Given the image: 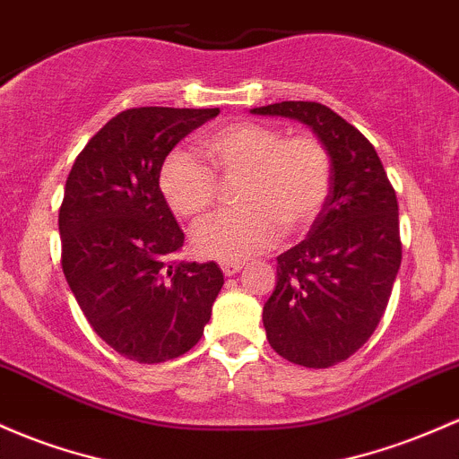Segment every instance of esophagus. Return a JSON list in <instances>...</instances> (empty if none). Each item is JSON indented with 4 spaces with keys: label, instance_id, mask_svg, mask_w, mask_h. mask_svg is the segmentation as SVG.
Wrapping results in <instances>:
<instances>
[{
    "label": "esophagus",
    "instance_id": "1",
    "mask_svg": "<svg viewBox=\"0 0 459 459\" xmlns=\"http://www.w3.org/2000/svg\"><path fill=\"white\" fill-rule=\"evenodd\" d=\"M239 270H241L239 261H233V264H230V261H226V264H221V272H224V276H235Z\"/></svg>",
    "mask_w": 459,
    "mask_h": 459
}]
</instances>
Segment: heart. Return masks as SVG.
<instances>
[{"label": "heart", "mask_w": 459, "mask_h": 459, "mask_svg": "<svg viewBox=\"0 0 459 459\" xmlns=\"http://www.w3.org/2000/svg\"><path fill=\"white\" fill-rule=\"evenodd\" d=\"M198 159L174 150L159 168V191L172 213L200 220L215 198L218 176H241L230 213L213 215L194 233L198 255L244 261L272 248L279 235H299L314 224L331 189L333 165L316 137L285 139L264 124L221 126L198 141Z\"/></svg>", "instance_id": "1"}]
</instances>
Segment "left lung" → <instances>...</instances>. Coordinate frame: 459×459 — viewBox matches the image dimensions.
Segmentation results:
<instances>
[{
    "label": "left lung",
    "instance_id": "obj_1",
    "mask_svg": "<svg viewBox=\"0 0 459 459\" xmlns=\"http://www.w3.org/2000/svg\"><path fill=\"white\" fill-rule=\"evenodd\" d=\"M309 126L333 165L331 189L309 235L276 256L264 305L270 346L291 364L329 368L379 326L401 268L399 203L377 150L355 126L318 102L250 108Z\"/></svg>",
    "mask_w": 459,
    "mask_h": 459
}]
</instances>
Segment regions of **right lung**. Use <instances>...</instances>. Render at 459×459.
Masks as SVG:
<instances>
[{
  "mask_svg": "<svg viewBox=\"0 0 459 459\" xmlns=\"http://www.w3.org/2000/svg\"><path fill=\"white\" fill-rule=\"evenodd\" d=\"M220 108L143 107L119 113L75 159L58 213L63 272L89 325L126 359L160 364L194 349L211 320L220 265L180 261L159 168Z\"/></svg>",
  "mask_w": 459,
  "mask_h": 459,
  "instance_id": "1",
  "label": "right lung"
}]
</instances>
